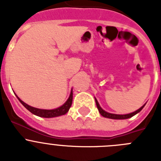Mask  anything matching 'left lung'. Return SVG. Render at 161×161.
Instances as JSON below:
<instances>
[{
    "label": "left lung",
    "mask_w": 161,
    "mask_h": 161,
    "mask_svg": "<svg viewBox=\"0 0 161 161\" xmlns=\"http://www.w3.org/2000/svg\"><path fill=\"white\" fill-rule=\"evenodd\" d=\"M95 102H96V105H97V107L98 110H99V113L105 118H108V119H129V118H131L132 116L134 115H136V114H138L139 112H140L142 110L143 107H144L145 105H143L141 108H139V109H137L136 111L133 112V113H130L128 114H110V113H108V112L105 111L103 109L101 108L100 105L98 103V102L97 101V99L95 98Z\"/></svg>",
    "instance_id": "left-lung-1"
}]
</instances>
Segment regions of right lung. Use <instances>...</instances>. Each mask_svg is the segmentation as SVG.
<instances>
[{
	"label": "right lung",
	"mask_w": 161,
	"mask_h": 161,
	"mask_svg": "<svg viewBox=\"0 0 161 161\" xmlns=\"http://www.w3.org/2000/svg\"><path fill=\"white\" fill-rule=\"evenodd\" d=\"M17 97H18V96H17ZM18 99L30 112H31L34 114L37 115V116H39V117L42 118L58 117V116H60V115L65 114L69 110V109H70L72 103V91L71 92L70 96L68 97V101L64 104L63 106L55 109H38V108L32 107V106H29V105H27V104H25V102H22L19 97H18Z\"/></svg>",
	"instance_id": "obj_1"
}]
</instances>
